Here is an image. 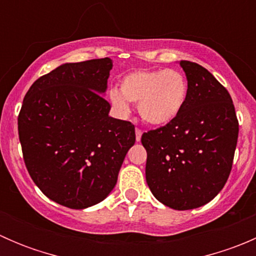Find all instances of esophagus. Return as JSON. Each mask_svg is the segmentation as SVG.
Masks as SVG:
<instances>
[{
  "label": "esophagus",
  "instance_id": "esophagus-1",
  "mask_svg": "<svg viewBox=\"0 0 256 256\" xmlns=\"http://www.w3.org/2000/svg\"><path fill=\"white\" fill-rule=\"evenodd\" d=\"M135 134H136V141H140L141 140V136H142V131L140 130V128H136L135 130Z\"/></svg>",
  "mask_w": 256,
  "mask_h": 256
}]
</instances>
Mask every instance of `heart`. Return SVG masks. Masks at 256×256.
I'll return each instance as SVG.
<instances>
[{
	"instance_id": "obj_1",
	"label": "heart",
	"mask_w": 256,
	"mask_h": 256,
	"mask_svg": "<svg viewBox=\"0 0 256 256\" xmlns=\"http://www.w3.org/2000/svg\"><path fill=\"white\" fill-rule=\"evenodd\" d=\"M188 96V82L176 69H142L126 74L120 92L112 89L109 102L121 118L130 115V102H138V112L147 124L167 125L177 118Z\"/></svg>"
}]
</instances>
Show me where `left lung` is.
Returning <instances> with one entry per match:
<instances>
[{
  "label": "left lung",
  "mask_w": 256,
  "mask_h": 256,
  "mask_svg": "<svg viewBox=\"0 0 256 256\" xmlns=\"http://www.w3.org/2000/svg\"><path fill=\"white\" fill-rule=\"evenodd\" d=\"M188 82L184 106L174 121L144 132L146 182L157 200L176 210L210 202L230 174L239 124L228 90L206 68L178 62Z\"/></svg>",
  "instance_id": "1"
}]
</instances>
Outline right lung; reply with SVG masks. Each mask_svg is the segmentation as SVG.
<instances>
[{"label":"right lung","mask_w":256,"mask_h":256,"mask_svg":"<svg viewBox=\"0 0 256 256\" xmlns=\"http://www.w3.org/2000/svg\"><path fill=\"white\" fill-rule=\"evenodd\" d=\"M110 58L66 63L30 88L18 116L23 158L49 200L72 209L104 200L136 140L135 126L109 116L102 95Z\"/></svg>","instance_id":"obj_1"}]
</instances>
